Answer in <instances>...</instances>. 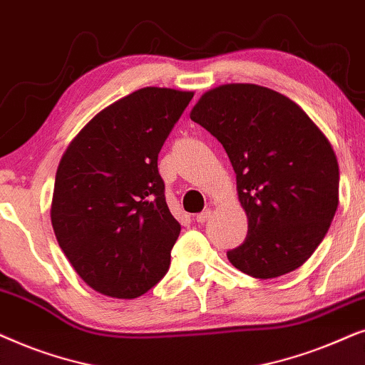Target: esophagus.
<instances>
[{"label": "esophagus", "instance_id": "34e87169", "mask_svg": "<svg viewBox=\"0 0 365 365\" xmlns=\"http://www.w3.org/2000/svg\"><path fill=\"white\" fill-rule=\"evenodd\" d=\"M210 217H212V208H207V210L197 213L195 220H197L198 223H205L207 220H210Z\"/></svg>", "mask_w": 365, "mask_h": 365}]
</instances>
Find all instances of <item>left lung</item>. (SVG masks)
Listing matches in <instances>:
<instances>
[{"instance_id": "1", "label": "left lung", "mask_w": 365, "mask_h": 365, "mask_svg": "<svg viewBox=\"0 0 365 365\" xmlns=\"http://www.w3.org/2000/svg\"><path fill=\"white\" fill-rule=\"evenodd\" d=\"M190 118L225 148L249 218L230 264L255 279L304 265L339 205V163L322 130L295 101L254 83L208 90Z\"/></svg>"}]
</instances>
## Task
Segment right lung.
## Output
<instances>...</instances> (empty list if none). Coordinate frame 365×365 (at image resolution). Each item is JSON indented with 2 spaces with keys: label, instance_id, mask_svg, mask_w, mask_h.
<instances>
[{
  "label": "right lung",
  "instance_id": "right-lung-1",
  "mask_svg": "<svg viewBox=\"0 0 365 365\" xmlns=\"http://www.w3.org/2000/svg\"><path fill=\"white\" fill-rule=\"evenodd\" d=\"M193 91L147 86L96 113L56 170L51 225L81 280L137 299L167 274L180 223L165 202L158 153Z\"/></svg>",
  "mask_w": 365,
  "mask_h": 365
}]
</instances>
